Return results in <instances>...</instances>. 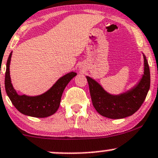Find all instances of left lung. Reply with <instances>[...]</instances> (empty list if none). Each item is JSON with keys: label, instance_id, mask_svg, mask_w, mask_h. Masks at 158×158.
<instances>
[{"label": "left lung", "instance_id": "8db88e82", "mask_svg": "<svg viewBox=\"0 0 158 158\" xmlns=\"http://www.w3.org/2000/svg\"><path fill=\"white\" fill-rule=\"evenodd\" d=\"M144 72L141 80L131 90L119 95H110L98 82L86 76L92 105L101 115L112 119L124 118L139 109L147 96L151 83L149 66L144 56Z\"/></svg>", "mask_w": 158, "mask_h": 158}]
</instances>
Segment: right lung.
<instances>
[{
    "label": "right lung",
    "mask_w": 158,
    "mask_h": 158,
    "mask_svg": "<svg viewBox=\"0 0 158 158\" xmlns=\"http://www.w3.org/2000/svg\"><path fill=\"white\" fill-rule=\"evenodd\" d=\"M12 52L7 61L5 73V90L14 107L22 114L36 118H46L53 114L60 107L61 97L65 88L76 73H68L60 78L49 90L38 96L20 95L17 93L11 84L10 77V63Z\"/></svg>",
    "instance_id": "obj_1"
}]
</instances>
